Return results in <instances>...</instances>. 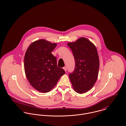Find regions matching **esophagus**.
<instances>
[{
	"label": "esophagus",
	"instance_id": "obj_1",
	"mask_svg": "<svg viewBox=\"0 0 126 126\" xmlns=\"http://www.w3.org/2000/svg\"><path fill=\"white\" fill-rule=\"evenodd\" d=\"M63 69H64V70L66 72L67 71V67H63Z\"/></svg>",
	"mask_w": 126,
	"mask_h": 126
}]
</instances>
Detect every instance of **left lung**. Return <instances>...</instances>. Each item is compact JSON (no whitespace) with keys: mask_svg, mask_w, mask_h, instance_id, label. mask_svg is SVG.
<instances>
[{"mask_svg":"<svg viewBox=\"0 0 126 126\" xmlns=\"http://www.w3.org/2000/svg\"><path fill=\"white\" fill-rule=\"evenodd\" d=\"M75 61V68L69 77L74 91L81 94L90 90L97 80L99 59L97 49L90 40L81 37L68 43Z\"/></svg>","mask_w":126,"mask_h":126,"instance_id":"obj_1","label":"left lung"}]
</instances>
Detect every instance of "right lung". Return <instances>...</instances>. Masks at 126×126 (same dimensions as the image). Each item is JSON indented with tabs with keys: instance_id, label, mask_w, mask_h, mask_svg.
I'll return each mask as SVG.
<instances>
[{
	"instance_id": "1",
	"label": "right lung",
	"mask_w": 126,
	"mask_h": 126,
	"mask_svg": "<svg viewBox=\"0 0 126 126\" xmlns=\"http://www.w3.org/2000/svg\"><path fill=\"white\" fill-rule=\"evenodd\" d=\"M57 45L40 39L32 43L25 53L24 67L26 76L32 86L40 92H50L65 73L63 68L57 66V58L51 54Z\"/></svg>"
}]
</instances>
